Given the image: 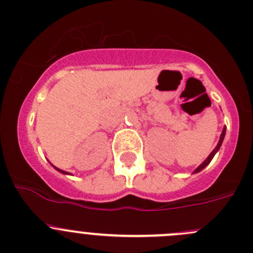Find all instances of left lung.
I'll return each mask as SVG.
<instances>
[{
    "label": "left lung",
    "instance_id": "obj_1",
    "mask_svg": "<svg viewBox=\"0 0 253 253\" xmlns=\"http://www.w3.org/2000/svg\"><path fill=\"white\" fill-rule=\"evenodd\" d=\"M224 135H225V127H224V128H223V132H222V134H220V138H219V142H218L217 147L213 149V151H212V153H211V154H210V155H209V158H207V159H206V160H205V161L203 162V164H201V165H200V166H199V167H198V169H195V172H200V171H201V169H205V167H206V166H207V165H209V164H210V162H211V160H212V159H213L214 154H216V153H217V151H218V150H219L220 145H222V142H223V139H224Z\"/></svg>",
    "mask_w": 253,
    "mask_h": 253
}]
</instances>
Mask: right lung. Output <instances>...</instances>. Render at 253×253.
Instances as JSON below:
<instances>
[{"label": "right lung", "instance_id": "add662e5", "mask_svg": "<svg viewBox=\"0 0 253 253\" xmlns=\"http://www.w3.org/2000/svg\"><path fill=\"white\" fill-rule=\"evenodd\" d=\"M55 169H57V167H55ZM58 169V171H59V172H62V173H66L65 171H62V169Z\"/></svg>", "mask_w": 253, "mask_h": 253}]
</instances>
